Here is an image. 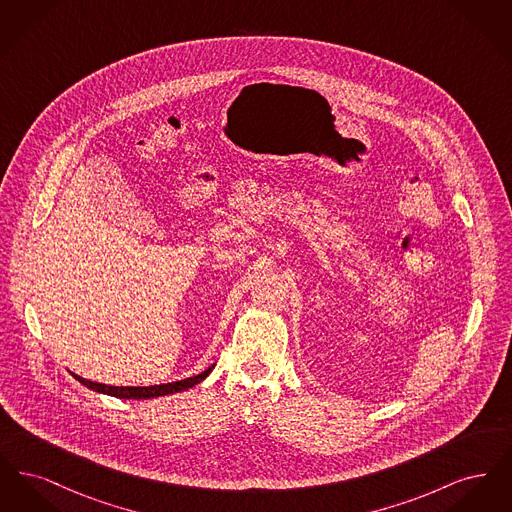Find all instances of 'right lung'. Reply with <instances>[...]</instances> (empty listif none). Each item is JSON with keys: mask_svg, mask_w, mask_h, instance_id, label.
<instances>
[{"mask_svg": "<svg viewBox=\"0 0 512 512\" xmlns=\"http://www.w3.org/2000/svg\"><path fill=\"white\" fill-rule=\"evenodd\" d=\"M213 368H215V365L209 366L201 374L186 378V380H178V382H171V384H159V386H147V388H142V386H105V384L84 380L76 374H73V376L80 384H84L86 388L98 391V393H107V395H113V397H119V399H151V397H161V395H171V393H178V391L190 390V388L197 386L199 382H203L211 374Z\"/></svg>", "mask_w": 512, "mask_h": 512, "instance_id": "obj_1", "label": "right lung"}]
</instances>
